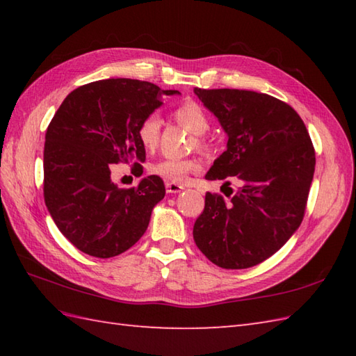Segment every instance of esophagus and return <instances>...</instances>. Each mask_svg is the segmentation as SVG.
Returning a JSON list of instances; mask_svg holds the SVG:
<instances>
[{
	"label": "esophagus",
	"instance_id": "34e87169",
	"mask_svg": "<svg viewBox=\"0 0 356 356\" xmlns=\"http://www.w3.org/2000/svg\"><path fill=\"white\" fill-rule=\"evenodd\" d=\"M165 188H166V193H168V194H177L180 191H184V186L180 184H176V182H166Z\"/></svg>",
	"mask_w": 356,
	"mask_h": 356
}]
</instances>
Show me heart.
<instances>
[{
    "instance_id": "1",
    "label": "heart",
    "mask_w": 356,
    "mask_h": 356,
    "mask_svg": "<svg viewBox=\"0 0 356 356\" xmlns=\"http://www.w3.org/2000/svg\"><path fill=\"white\" fill-rule=\"evenodd\" d=\"M174 118L180 125L188 128L193 134L199 136L197 147L207 148V143L202 136L209 130V118L207 111L202 108V105L193 101L184 102L174 110ZM161 127L162 119L156 113H151V115L140 120L138 125V139L143 148L154 149L157 147L159 138H161ZM199 168L200 163L194 159H163V161L154 163L151 171L163 179L180 182V180L185 179L188 172L197 171Z\"/></svg>"
}]
</instances>
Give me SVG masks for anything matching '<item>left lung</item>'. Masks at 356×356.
Listing matches in <instances>:
<instances>
[{
  "label": "left lung",
  "mask_w": 356,
  "mask_h": 356,
  "mask_svg": "<svg viewBox=\"0 0 356 356\" xmlns=\"http://www.w3.org/2000/svg\"><path fill=\"white\" fill-rule=\"evenodd\" d=\"M194 93L228 134L226 151L205 179L241 184L229 203L207 193L194 241L217 266L252 268L274 255L303 220L315 171L312 140L298 113L274 96L236 88Z\"/></svg>",
  "instance_id": "8db88e82"
}]
</instances>
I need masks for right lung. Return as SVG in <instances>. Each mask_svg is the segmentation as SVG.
Masks as SVG:
<instances>
[{"label": "right lung", "mask_w": 356, "mask_h": 356, "mask_svg": "<svg viewBox=\"0 0 356 356\" xmlns=\"http://www.w3.org/2000/svg\"><path fill=\"white\" fill-rule=\"evenodd\" d=\"M172 95L177 90L147 81L104 79L73 90L53 116L44 145V200L79 251L110 259L147 231L151 211L165 197L163 180L148 176L122 190L111 180V166L136 161L134 168H142L138 125Z\"/></svg>", "instance_id": "add662e5"}]
</instances>
